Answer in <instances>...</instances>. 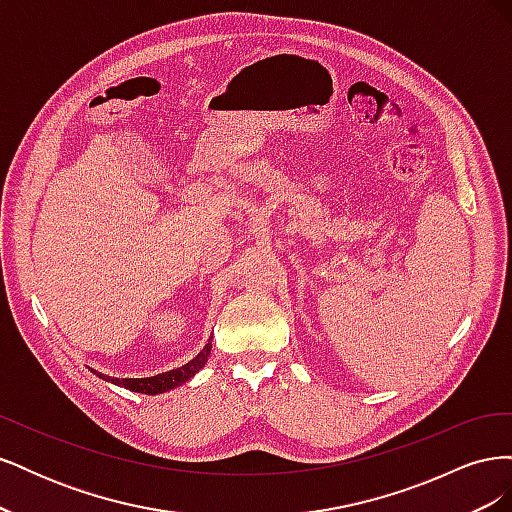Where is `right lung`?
Returning a JSON list of instances; mask_svg holds the SVG:
<instances>
[{
  "label": "right lung",
  "instance_id": "add662e5",
  "mask_svg": "<svg viewBox=\"0 0 512 512\" xmlns=\"http://www.w3.org/2000/svg\"><path fill=\"white\" fill-rule=\"evenodd\" d=\"M209 352H211V344H207L203 350H200V354L196 356V359H192L190 363H185L183 367L164 371V374L151 376V378H123V380H119V378L98 374V371H94V374L100 376L102 380H108V382L123 386V389H130V391H136V393H145V395H158V393L175 389V386H179L183 382H188L196 374V371L207 363Z\"/></svg>",
  "mask_w": 512,
  "mask_h": 512
}]
</instances>
